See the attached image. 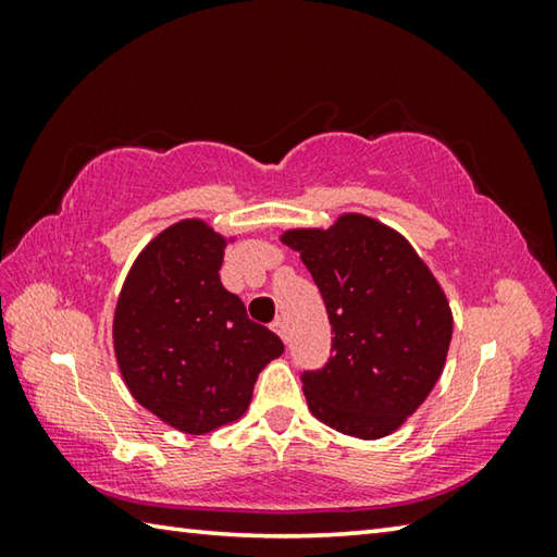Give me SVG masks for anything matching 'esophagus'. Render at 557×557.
<instances>
[{
    "mask_svg": "<svg viewBox=\"0 0 557 557\" xmlns=\"http://www.w3.org/2000/svg\"><path fill=\"white\" fill-rule=\"evenodd\" d=\"M272 332L280 334L282 342H287V324L282 322V319H275V322H272Z\"/></svg>",
    "mask_w": 557,
    "mask_h": 557,
    "instance_id": "34e87169",
    "label": "esophagus"
}]
</instances>
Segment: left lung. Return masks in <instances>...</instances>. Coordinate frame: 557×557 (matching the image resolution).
I'll return each instance as SVG.
<instances>
[{"label":"left lung","mask_w":557,"mask_h":557,"mask_svg":"<svg viewBox=\"0 0 557 557\" xmlns=\"http://www.w3.org/2000/svg\"><path fill=\"white\" fill-rule=\"evenodd\" d=\"M282 243L312 272L334 334L324 369L301 373L309 410L344 435H391L445 369L451 309L440 282L398 231L361 213Z\"/></svg>","instance_id":"8db88e82"}]
</instances>
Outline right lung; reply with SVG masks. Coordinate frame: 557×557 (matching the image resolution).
I'll use <instances>...</instances> for the list:
<instances>
[{
  "mask_svg": "<svg viewBox=\"0 0 557 557\" xmlns=\"http://www.w3.org/2000/svg\"><path fill=\"white\" fill-rule=\"evenodd\" d=\"M225 243L199 219L169 225L137 256L112 319L129 393L186 435L243 418L258 373L285 351L221 285Z\"/></svg>",
  "mask_w": 557,
  "mask_h": 557,
  "instance_id": "obj_1",
  "label": "right lung"
}]
</instances>
